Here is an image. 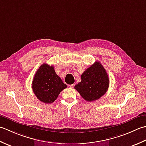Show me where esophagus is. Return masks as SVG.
<instances>
[{
  "instance_id": "obj_1",
  "label": "esophagus",
  "mask_w": 146,
  "mask_h": 146,
  "mask_svg": "<svg viewBox=\"0 0 146 146\" xmlns=\"http://www.w3.org/2000/svg\"><path fill=\"white\" fill-rule=\"evenodd\" d=\"M69 86H70V88H74V86H75V84H70Z\"/></svg>"
}]
</instances>
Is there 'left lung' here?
<instances>
[{"label": "left lung", "instance_id": "obj_1", "mask_svg": "<svg viewBox=\"0 0 146 146\" xmlns=\"http://www.w3.org/2000/svg\"><path fill=\"white\" fill-rule=\"evenodd\" d=\"M109 83L105 68L100 62H95L82 74L81 82L74 88L86 101L91 102L98 100L106 93Z\"/></svg>", "mask_w": 146, "mask_h": 146}]
</instances>
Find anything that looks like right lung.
<instances>
[{"label": "right lung", "instance_id": "obj_1", "mask_svg": "<svg viewBox=\"0 0 146 146\" xmlns=\"http://www.w3.org/2000/svg\"><path fill=\"white\" fill-rule=\"evenodd\" d=\"M67 87L56 74L53 66L43 64L33 79L32 89L36 96L44 103H52L60 92Z\"/></svg>", "mask_w": 146, "mask_h": 146}]
</instances>
